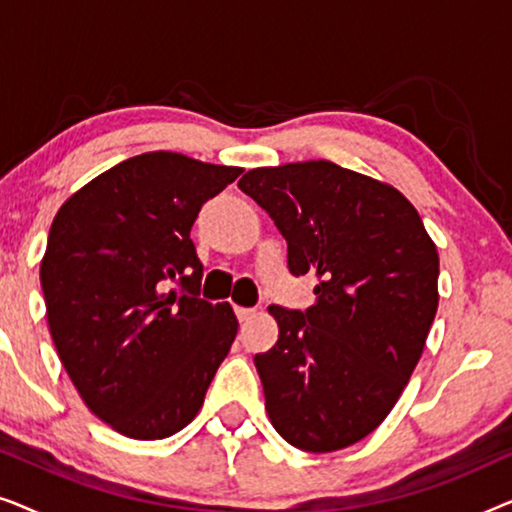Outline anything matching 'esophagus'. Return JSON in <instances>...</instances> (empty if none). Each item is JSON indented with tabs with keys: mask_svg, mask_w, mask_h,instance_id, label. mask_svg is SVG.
<instances>
[{
	"mask_svg": "<svg viewBox=\"0 0 512 512\" xmlns=\"http://www.w3.org/2000/svg\"><path fill=\"white\" fill-rule=\"evenodd\" d=\"M235 314H237V319H240V321H247V319L254 317L256 310H254V307H235Z\"/></svg>",
	"mask_w": 512,
	"mask_h": 512,
	"instance_id": "34e87169",
	"label": "esophagus"
}]
</instances>
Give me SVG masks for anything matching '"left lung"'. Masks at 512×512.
Here are the masks:
<instances>
[{
    "instance_id": "8db88e82",
    "label": "left lung",
    "mask_w": 512,
    "mask_h": 512,
    "mask_svg": "<svg viewBox=\"0 0 512 512\" xmlns=\"http://www.w3.org/2000/svg\"><path fill=\"white\" fill-rule=\"evenodd\" d=\"M237 186L275 221L291 275L319 279L305 312L270 305L279 340L254 356L270 422L305 452L359 443L422 356L436 244L396 188L328 160L256 167Z\"/></svg>"
}]
</instances>
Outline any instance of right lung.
I'll use <instances>...</instances> for the list:
<instances>
[{"label":"right lung","instance_id":"add662e5","mask_svg":"<svg viewBox=\"0 0 512 512\" xmlns=\"http://www.w3.org/2000/svg\"><path fill=\"white\" fill-rule=\"evenodd\" d=\"M242 174L181 153L128 158L55 214L41 289L55 349L83 403L128 438L184 429L237 335L200 298V207Z\"/></svg>","mask_w":512,"mask_h":512}]
</instances>
